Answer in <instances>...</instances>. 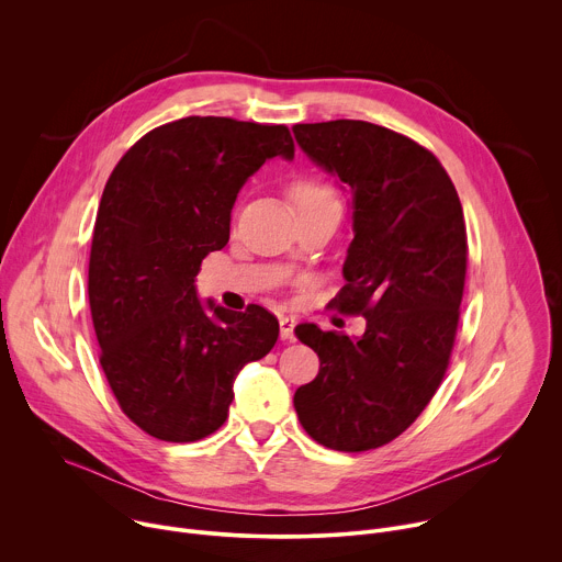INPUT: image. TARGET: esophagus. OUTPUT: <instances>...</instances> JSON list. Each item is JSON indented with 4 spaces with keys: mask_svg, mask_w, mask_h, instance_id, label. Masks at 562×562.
<instances>
[{
    "mask_svg": "<svg viewBox=\"0 0 562 562\" xmlns=\"http://www.w3.org/2000/svg\"><path fill=\"white\" fill-rule=\"evenodd\" d=\"M293 327H295V317L291 315H280V336L282 340H293Z\"/></svg>",
    "mask_w": 562,
    "mask_h": 562,
    "instance_id": "34e87169",
    "label": "esophagus"
}]
</instances>
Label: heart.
<instances>
[{
	"instance_id": "b5f03b06",
	"label": "heart",
	"mask_w": 562,
	"mask_h": 562,
	"mask_svg": "<svg viewBox=\"0 0 562 562\" xmlns=\"http://www.w3.org/2000/svg\"><path fill=\"white\" fill-rule=\"evenodd\" d=\"M291 198L295 202V209H306V206H323V204H338L336 193L317 180H300L291 189Z\"/></svg>"
}]
</instances>
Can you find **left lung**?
Segmentation results:
<instances>
[{
	"instance_id": "left-lung-1",
	"label": "left lung",
	"mask_w": 562,
	"mask_h": 562,
	"mask_svg": "<svg viewBox=\"0 0 562 562\" xmlns=\"http://www.w3.org/2000/svg\"><path fill=\"white\" fill-rule=\"evenodd\" d=\"M297 146L349 191L353 239L334 297L362 313L358 338L297 325L319 358L293 395L304 431L336 451H369L403 434L440 386L456 340L467 228L434 153L362 120L295 124Z\"/></svg>"
}]
</instances>
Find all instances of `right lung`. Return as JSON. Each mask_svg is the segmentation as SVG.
Wrapping results in <instances>:
<instances>
[{
	"label": "right lung",
	"instance_id": "add662e5",
	"mask_svg": "<svg viewBox=\"0 0 562 562\" xmlns=\"http://www.w3.org/2000/svg\"><path fill=\"white\" fill-rule=\"evenodd\" d=\"M271 157L293 159L286 126L193 115L146 133L106 182L89 262L100 364L157 440L217 431L237 373L278 340L265 306L231 311L195 289L202 260L228 243L239 189Z\"/></svg>",
	"mask_w": 562,
	"mask_h": 562
}]
</instances>
